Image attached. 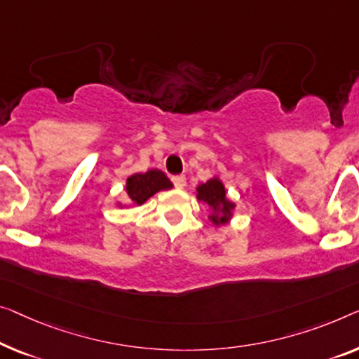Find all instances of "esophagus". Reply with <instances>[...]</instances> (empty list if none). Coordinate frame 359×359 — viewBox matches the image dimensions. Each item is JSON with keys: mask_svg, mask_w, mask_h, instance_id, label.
Segmentation results:
<instances>
[{"mask_svg": "<svg viewBox=\"0 0 359 359\" xmlns=\"http://www.w3.org/2000/svg\"><path fill=\"white\" fill-rule=\"evenodd\" d=\"M172 184L175 185V189H184L187 185V179L184 175H175V177H172Z\"/></svg>", "mask_w": 359, "mask_h": 359, "instance_id": "34e87169", "label": "esophagus"}]
</instances>
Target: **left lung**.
I'll list each match as a JSON object with an SVG mask.
<instances>
[{
    "label": "left lung",
    "mask_w": 359,
    "mask_h": 359,
    "mask_svg": "<svg viewBox=\"0 0 359 359\" xmlns=\"http://www.w3.org/2000/svg\"><path fill=\"white\" fill-rule=\"evenodd\" d=\"M196 200L205 203L210 208L211 212L208 219L216 227L224 226V224L232 221L233 210L237 205L229 198L226 185H224V182L217 175H212L205 184H200L196 187Z\"/></svg>",
    "instance_id": "obj_1"
}]
</instances>
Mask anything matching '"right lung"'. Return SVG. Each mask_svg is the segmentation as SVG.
<instances>
[{
  "mask_svg": "<svg viewBox=\"0 0 359 359\" xmlns=\"http://www.w3.org/2000/svg\"><path fill=\"white\" fill-rule=\"evenodd\" d=\"M172 182L168 179L163 170L149 169L143 174H132L126 180V194L128 196V203L117 201L119 208H130V206H142L147 203L153 195L158 191L172 189Z\"/></svg>",
  "mask_w": 359,
  "mask_h": 359,
  "instance_id": "add662e5",
  "label": "right lung"
}]
</instances>
